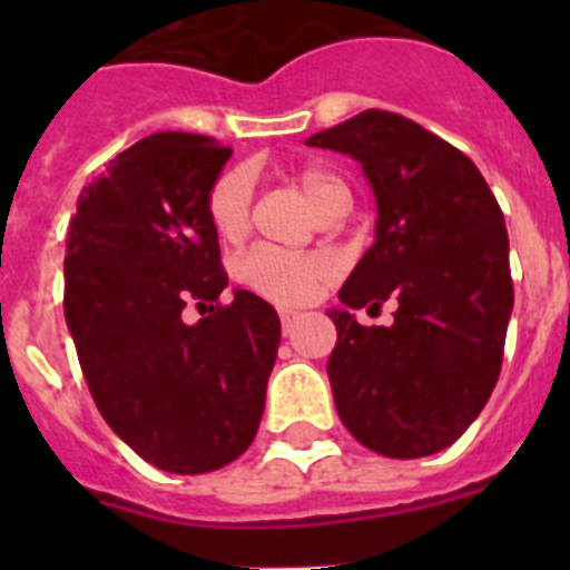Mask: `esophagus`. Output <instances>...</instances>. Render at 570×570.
<instances>
[{"label": "esophagus", "instance_id": "1", "mask_svg": "<svg viewBox=\"0 0 570 570\" xmlns=\"http://www.w3.org/2000/svg\"><path fill=\"white\" fill-rule=\"evenodd\" d=\"M279 320H282V334L288 336L291 331L296 328V322L302 320L299 311H279Z\"/></svg>", "mask_w": 570, "mask_h": 570}]
</instances>
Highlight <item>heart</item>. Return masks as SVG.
<instances>
[{"label":"heart","instance_id":"heart-1","mask_svg":"<svg viewBox=\"0 0 570 570\" xmlns=\"http://www.w3.org/2000/svg\"><path fill=\"white\" fill-rule=\"evenodd\" d=\"M299 188L311 208H328L334 199L347 196L345 185L334 174L320 168H308L299 174ZM250 205V176L245 168H234L216 179L208 196V214L214 228L223 236L234 239L248 225ZM334 274L328 256L322 254H285L274 248H256L239 262V279L256 291L259 296H268L285 305H299V302L314 299L316 291L325 285Z\"/></svg>","mask_w":570,"mask_h":570}]
</instances>
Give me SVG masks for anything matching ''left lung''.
<instances>
[{"mask_svg":"<svg viewBox=\"0 0 570 570\" xmlns=\"http://www.w3.org/2000/svg\"><path fill=\"white\" fill-rule=\"evenodd\" d=\"M345 154L374 190V245L331 308L336 414L362 445L416 460L454 445L491 396L513 311L505 216L476 165L391 110L308 136ZM397 302L391 326L353 311Z\"/></svg>","mask_w":570,"mask_h":570,"instance_id":"left-lung-1","label":"left lung"}]
</instances>
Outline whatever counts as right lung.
Returning <instances> with one entry per match:
<instances>
[{"label": "right lung", "mask_w": 570, "mask_h": 570, "mask_svg": "<svg viewBox=\"0 0 570 570\" xmlns=\"http://www.w3.org/2000/svg\"><path fill=\"white\" fill-rule=\"evenodd\" d=\"M230 159L214 136L163 130L82 188L65 242V322L99 414L168 473H208L254 442L279 316L250 291L185 322L228 285L208 196Z\"/></svg>", "instance_id": "add662e5"}]
</instances>
